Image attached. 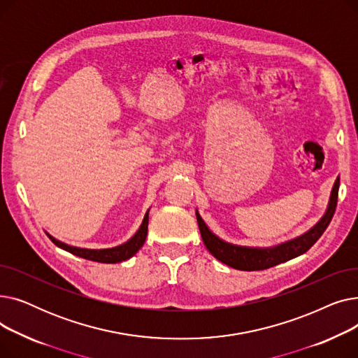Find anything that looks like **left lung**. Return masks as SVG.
I'll return each instance as SVG.
<instances>
[{"label": "left lung", "instance_id": "1", "mask_svg": "<svg viewBox=\"0 0 358 358\" xmlns=\"http://www.w3.org/2000/svg\"><path fill=\"white\" fill-rule=\"evenodd\" d=\"M338 189H340V177L336 178L331 197L328 210L324 215V217L319 220L315 227L308 231L305 235L299 236L296 239L287 241L285 243H280L277 247L273 248H248V247H238L232 245V243L224 242L219 239L215 234L209 231L206 227V223L200 217V215L196 212L197 222H199V229L201 234V239L204 242L206 248L209 252L222 261L223 264H227L232 268L242 270V271H255V270H266L270 267H274L281 262H286L292 258H296L299 255L305 254L313 243L322 236L328 224L332 220V216L336 209V201H338Z\"/></svg>", "mask_w": 358, "mask_h": 358}]
</instances>
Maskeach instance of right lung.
<instances>
[{"label": "right lung", "instance_id": "right-lung-1", "mask_svg": "<svg viewBox=\"0 0 358 358\" xmlns=\"http://www.w3.org/2000/svg\"><path fill=\"white\" fill-rule=\"evenodd\" d=\"M148 212L143 217V222L141 224V228L138 229V232L134 236H131L126 243H123V245H119V247H115V248H107V250L77 248V247L66 245V243H64L58 239H55L49 234H46V235L50 238V241L55 243L56 247H59V248H62V250H65V251H68L73 255H78L81 258H85V259H90V261H96V262L115 264V262H120V261H124L130 257H134L141 250V247L143 245V242H145L146 235H148V220H149Z\"/></svg>", "mask_w": 358, "mask_h": 358}]
</instances>
